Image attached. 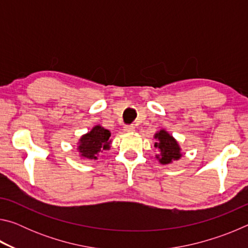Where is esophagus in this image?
<instances>
[{"label": "esophagus", "mask_w": 248, "mask_h": 248, "mask_svg": "<svg viewBox=\"0 0 248 248\" xmlns=\"http://www.w3.org/2000/svg\"><path fill=\"white\" fill-rule=\"evenodd\" d=\"M124 131L125 133H133L134 131H136V128H134L133 125H125Z\"/></svg>", "instance_id": "obj_1"}]
</instances>
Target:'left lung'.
<instances>
[{
    "label": "left lung",
    "mask_w": 248,
    "mask_h": 248,
    "mask_svg": "<svg viewBox=\"0 0 248 248\" xmlns=\"http://www.w3.org/2000/svg\"><path fill=\"white\" fill-rule=\"evenodd\" d=\"M154 139L156 140L154 146L158 152L155 155V157L159 162V164H171L174 161H178L183 156L182 148H180L178 141L165 129H161L155 133Z\"/></svg>",
    "instance_id": "1"
}]
</instances>
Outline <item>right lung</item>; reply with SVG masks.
Segmentation results:
<instances>
[{
    "label": "right lung",
    "mask_w": 248,
    "mask_h": 248,
    "mask_svg": "<svg viewBox=\"0 0 248 248\" xmlns=\"http://www.w3.org/2000/svg\"><path fill=\"white\" fill-rule=\"evenodd\" d=\"M111 133L100 124H96L85 134L79 138L78 142V151L81 158L95 161L97 159L100 152L110 149L112 140Z\"/></svg>",
    "instance_id": "right-lung-1"
}]
</instances>
